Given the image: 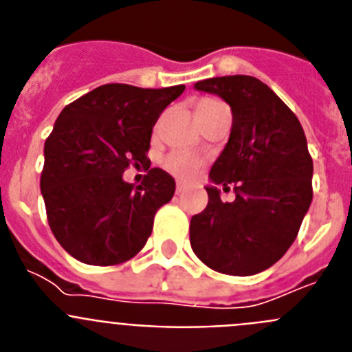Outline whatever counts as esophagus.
Wrapping results in <instances>:
<instances>
[{
    "label": "esophagus",
    "mask_w": 352,
    "mask_h": 352,
    "mask_svg": "<svg viewBox=\"0 0 352 352\" xmlns=\"http://www.w3.org/2000/svg\"><path fill=\"white\" fill-rule=\"evenodd\" d=\"M185 188H186V185L185 183H182V182H178L176 183V194H183V192H185Z\"/></svg>",
    "instance_id": "34e87169"
}]
</instances>
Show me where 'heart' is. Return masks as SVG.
Segmentation results:
<instances>
[{
	"mask_svg": "<svg viewBox=\"0 0 352 352\" xmlns=\"http://www.w3.org/2000/svg\"><path fill=\"white\" fill-rule=\"evenodd\" d=\"M210 104H214V100H211V98H203V100H199L197 107H204V105ZM197 167L199 158L195 157V155L188 153V151H174V153L167 155V157L164 158V169L179 179L194 178V174L197 173Z\"/></svg>",
	"mask_w": 352,
	"mask_h": 352,
	"instance_id": "b5f03b06",
	"label": "heart"
}]
</instances>
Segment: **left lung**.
<instances>
[{"instance_id":"1","label":"left lung","mask_w":352,"mask_h":352,"mask_svg":"<svg viewBox=\"0 0 352 352\" xmlns=\"http://www.w3.org/2000/svg\"><path fill=\"white\" fill-rule=\"evenodd\" d=\"M195 89L231 105V135L210 178L232 183L236 199L222 203L217 186H206L208 206L190 220L192 250L214 272L256 275L289 250L312 203L307 138L296 114L256 77H213Z\"/></svg>"}]
</instances>
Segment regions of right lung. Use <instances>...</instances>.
Segmentation results:
<instances>
[{"instance_id": "obj_1", "label": "right lung", "mask_w": 352, "mask_h": 352, "mask_svg": "<svg viewBox=\"0 0 352 352\" xmlns=\"http://www.w3.org/2000/svg\"><path fill=\"white\" fill-rule=\"evenodd\" d=\"M183 91L104 84L61 111L43 146L40 188L52 234L72 257L114 266L142 250L176 188L166 170L149 169L151 132ZM130 165L148 170L141 186L122 182Z\"/></svg>"}]
</instances>
